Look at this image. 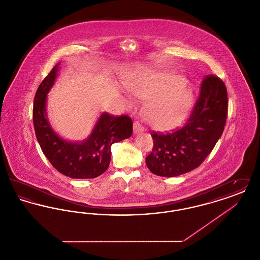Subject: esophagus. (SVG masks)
Masks as SVG:
<instances>
[{
  "instance_id": "obj_1",
  "label": "esophagus",
  "mask_w": 260,
  "mask_h": 260,
  "mask_svg": "<svg viewBox=\"0 0 260 260\" xmlns=\"http://www.w3.org/2000/svg\"><path fill=\"white\" fill-rule=\"evenodd\" d=\"M142 132H144V127H143V125L140 124V123H138V122H136L135 124H134V133L137 135V134H140V133H142Z\"/></svg>"
}]
</instances>
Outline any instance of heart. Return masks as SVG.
<instances>
[{"mask_svg":"<svg viewBox=\"0 0 260 260\" xmlns=\"http://www.w3.org/2000/svg\"><path fill=\"white\" fill-rule=\"evenodd\" d=\"M187 85L186 78L181 75L146 70L136 78L131 91L138 99L149 100L145 110L149 124L166 131L181 123L193 106L194 95ZM124 103L127 107L133 106L129 99H125Z\"/></svg>","mask_w":260,"mask_h":260,"instance_id":"b5f03b06","label":"heart"}]
</instances>
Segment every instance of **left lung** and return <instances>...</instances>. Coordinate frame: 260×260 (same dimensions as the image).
<instances>
[{
    "label": "left lung",
    "instance_id": "8db88e82",
    "mask_svg": "<svg viewBox=\"0 0 260 260\" xmlns=\"http://www.w3.org/2000/svg\"><path fill=\"white\" fill-rule=\"evenodd\" d=\"M227 109L224 83L216 76H207L187 123L171 134L151 135L154 146L145 159L150 172L174 177L197 169L222 135Z\"/></svg>",
    "mask_w": 260,
    "mask_h": 260
}]
</instances>
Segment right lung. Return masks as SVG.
<instances>
[{
	"mask_svg": "<svg viewBox=\"0 0 260 260\" xmlns=\"http://www.w3.org/2000/svg\"><path fill=\"white\" fill-rule=\"evenodd\" d=\"M59 65L60 62L52 68L35 94L33 122L38 142L45 156L59 173L70 178H94L108 169L112 144L132 136L133 121L125 115L114 117L101 113L89 136L84 140L70 141L58 136L47 115V99L57 78Z\"/></svg>",
	"mask_w": 260,
	"mask_h": 260,
	"instance_id": "1",
	"label": "right lung"
}]
</instances>
